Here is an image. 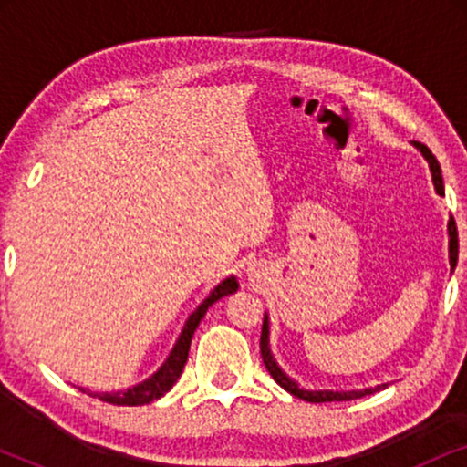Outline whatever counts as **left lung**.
<instances>
[{"mask_svg": "<svg viewBox=\"0 0 467 467\" xmlns=\"http://www.w3.org/2000/svg\"><path fill=\"white\" fill-rule=\"evenodd\" d=\"M417 149L420 150V155L425 157V161L430 163V170H431V181H433V189H436L438 195H444V181H442V170H440V163L438 159L431 155V150L427 149L425 144L420 142H412ZM457 257H459V238H457V225H455V219H449V261H451V272H455L457 267ZM261 357H264V363H265V369L270 372V376L274 380L278 382L280 387L285 389V391H289L291 395H296V398L304 400V401H315V404H321V401H348V400H357V398H363V395H369V393H376L380 391V389H385L387 385H379V387H372V389H361V391H310V389H302L297 385L296 380L289 379L280 366L274 359L272 350H270V321H267V315L264 317V327H261Z\"/></svg>", "mask_w": 467, "mask_h": 467, "instance_id": "8db88e82", "label": "left lung"}]
</instances>
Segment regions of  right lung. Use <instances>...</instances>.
I'll list each match as a JSON object with an SVG mask.
<instances>
[{
	"label": "right lung",
	"instance_id": "1",
	"mask_svg": "<svg viewBox=\"0 0 467 467\" xmlns=\"http://www.w3.org/2000/svg\"><path fill=\"white\" fill-rule=\"evenodd\" d=\"M235 291H238V280H235L234 276L225 278L219 286H214L213 293H210V296L203 299L200 306H197V310L193 312V315L187 318V323H184V327L181 331V336H178V340L174 344V348H171L170 357L165 359L163 366L150 376V379H146L144 382H140V385H136V387L125 389V391L91 393L82 387H80V391L93 395V398H99L101 401H108V404H114V406H144V404H150L152 400H159L161 395H165L171 387H174V382L178 379H181L184 363H187V357H189L191 340H193L197 325L202 323L203 317H206L210 306H213L214 302H219L221 297H225V296H229V293H235Z\"/></svg>",
	"mask_w": 467,
	"mask_h": 467
}]
</instances>
